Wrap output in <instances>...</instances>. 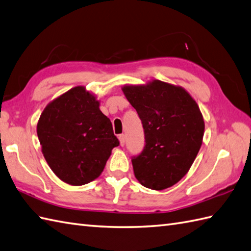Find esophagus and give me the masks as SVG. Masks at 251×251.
Masks as SVG:
<instances>
[{
    "instance_id": "obj_1",
    "label": "esophagus",
    "mask_w": 251,
    "mask_h": 251,
    "mask_svg": "<svg viewBox=\"0 0 251 251\" xmlns=\"http://www.w3.org/2000/svg\"><path fill=\"white\" fill-rule=\"evenodd\" d=\"M119 142L121 146H125V143H126V136L124 134L119 135Z\"/></svg>"
}]
</instances>
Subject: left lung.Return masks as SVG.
Returning a JSON list of instances; mask_svg holds the SVG:
<instances>
[{
    "instance_id": "left-lung-1",
    "label": "left lung",
    "mask_w": 251,
    "mask_h": 251,
    "mask_svg": "<svg viewBox=\"0 0 251 251\" xmlns=\"http://www.w3.org/2000/svg\"><path fill=\"white\" fill-rule=\"evenodd\" d=\"M122 91L142 120L146 143L132 158L136 179L152 190L174 186L202 145L205 125L197 102L183 88L161 80L125 86Z\"/></svg>"
}]
</instances>
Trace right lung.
Segmentation results:
<instances>
[{"instance_id":"right-lung-1","label":"right lung","mask_w":251,"mask_h":251,"mask_svg":"<svg viewBox=\"0 0 251 251\" xmlns=\"http://www.w3.org/2000/svg\"><path fill=\"white\" fill-rule=\"evenodd\" d=\"M99 106L97 98L78 86L50 102L37 122L44 158L69 185H86L98 178L111 149L119 145Z\"/></svg>"}]
</instances>
